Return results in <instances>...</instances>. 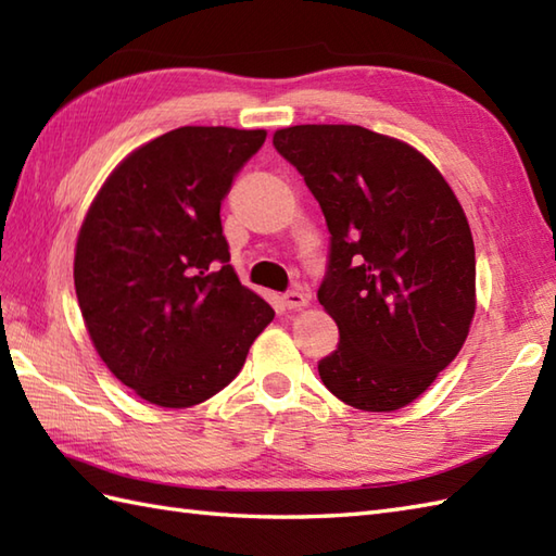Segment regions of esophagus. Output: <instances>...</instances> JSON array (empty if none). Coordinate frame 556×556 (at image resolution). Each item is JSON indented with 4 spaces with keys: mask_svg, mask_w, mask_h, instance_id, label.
<instances>
[{
    "mask_svg": "<svg viewBox=\"0 0 556 556\" xmlns=\"http://www.w3.org/2000/svg\"><path fill=\"white\" fill-rule=\"evenodd\" d=\"M308 301H311V293H305L303 289H291L285 293V305L289 311L303 308V305H308Z\"/></svg>",
    "mask_w": 556,
    "mask_h": 556,
    "instance_id": "1",
    "label": "esophagus"
}]
</instances>
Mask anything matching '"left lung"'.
Segmentation results:
<instances>
[{"label": "left lung", "mask_w": 556, "mask_h": 556, "mask_svg": "<svg viewBox=\"0 0 556 556\" xmlns=\"http://www.w3.org/2000/svg\"><path fill=\"white\" fill-rule=\"evenodd\" d=\"M329 229L317 301L339 327L317 363L361 410H396L428 389L468 337L476 248L452 188L418 150L363 126L305 124L271 138Z\"/></svg>", "instance_id": "1"}]
</instances>
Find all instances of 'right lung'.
Listing matches in <instances>:
<instances>
[{
	"instance_id": "1",
	"label": "right lung",
	"mask_w": 556,
	"mask_h": 556,
	"mask_svg": "<svg viewBox=\"0 0 556 556\" xmlns=\"http://www.w3.org/2000/svg\"><path fill=\"white\" fill-rule=\"evenodd\" d=\"M265 131L181 126L131 152L83 222L74 281L88 334L116 380L188 408L243 368L271 305L229 265L219 207Z\"/></svg>"
}]
</instances>
